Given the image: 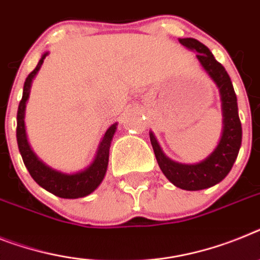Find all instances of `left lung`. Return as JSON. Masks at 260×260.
I'll return each instance as SVG.
<instances>
[{
	"label": "left lung",
	"mask_w": 260,
	"mask_h": 260,
	"mask_svg": "<svg viewBox=\"0 0 260 260\" xmlns=\"http://www.w3.org/2000/svg\"><path fill=\"white\" fill-rule=\"evenodd\" d=\"M178 41L187 49L198 52V60L219 88L224 117L223 134L214 152L206 160L194 165L178 164L168 158L162 153L153 134L149 135L150 143L158 167L172 184L184 190H202L221 182L231 171L242 144V125L238 115L237 95L228 71L200 41L194 38H178Z\"/></svg>",
	"instance_id": "obj_1"
}]
</instances>
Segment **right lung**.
<instances>
[{"mask_svg":"<svg viewBox=\"0 0 260 260\" xmlns=\"http://www.w3.org/2000/svg\"><path fill=\"white\" fill-rule=\"evenodd\" d=\"M46 56H47V52L43 54L37 67L27 75L25 84H23L22 99L19 102L18 112H17V143H18V149L21 152L23 164L27 168L30 176L34 178V181L39 186H42L43 189L60 198L86 197V196L92 193L99 186L100 182L103 181L104 174L107 172V167H108L111 140H112L113 134L116 131L117 124H112L107 129L103 140L99 145L95 160L87 168L86 171L75 174H64L60 173V172L52 171L51 168L46 167L42 161H39L38 157L32 153V150L29 147V143L26 140L23 117H25V107L26 102L29 99L31 82L39 71V69H41V66H42Z\"/></svg>","mask_w":260,"mask_h":260,"instance_id":"1","label":"right lung"}]
</instances>
